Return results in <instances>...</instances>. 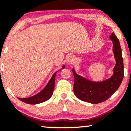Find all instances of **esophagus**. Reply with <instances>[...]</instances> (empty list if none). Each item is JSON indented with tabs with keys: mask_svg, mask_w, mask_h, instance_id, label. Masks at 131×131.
Instances as JSON below:
<instances>
[{
	"mask_svg": "<svg viewBox=\"0 0 131 131\" xmlns=\"http://www.w3.org/2000/svg\"><path fill=\"white\" fill-rule=\"evenodd\" d=\"M74 56H72V55H70L66 59V63L67 64H71L74 62Z\"/></svg>",
	"mask_w": 131,
	"mask_h": 131,
	"instance_id": "1",
	"label": "esophagus"
}]
</instances>
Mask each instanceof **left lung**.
Masks as SVG:
<instances>
[{"mask_svg": "<svg viewBox=\"0 0 131 131\" xmlns=\"http://www.w3.org/2000/svg\"><path fill=\"white\" fill-rule=\"evenodd\" d=\"M110 39L113 43V52L116 64L113 69L114 74L110 78L94 82L78 75L74 69V92L78 99L91 104H98L109 99L118 89L124 77V64L120 43L115 34L112 32Z\"/></svg>", "mask_w": 131, "mask_h": 131, "instance_id": "1", "label": "left lung"}]
</instances>
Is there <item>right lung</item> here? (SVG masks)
Wrapping results in <instances>:
<instances>
[{"label": "right lung", "instance_id": "add662e5", "mask_svg": "<svg viewBox=\"0 0 131 131\" xmlns=\"http://www.w3.org/2000/svg\"><path fill=\"white\" fill-rule=\"evenodd\" d=\"M65 67V66H62V69ZM57 72H56L52 76L51 79L46 86L45 87L43 90H42L40 92L36 94L34 96L30 97L27 98H19L18 99L20 100L22 102H25V103L29 104H37L42 103V102H45V101H47L50 98V97L52 95L53 92L54 90V84H55V77H56V73Z\"/></svg>", "mask_w": 131, "mask_h": 131}]
</instances>
